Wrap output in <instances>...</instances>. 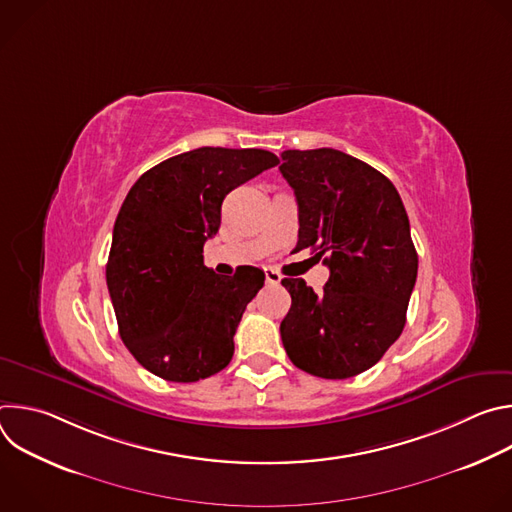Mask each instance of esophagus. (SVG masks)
<instances>
[{
    "label": "esophagus",
    "instance_id": "1",
    "mask_svg": "<svg viewBox=\"0 0 512 512\" xmlns=\"http://www.w3.org/2000/svg\"><path fill=\"white\" fill-rule=\"evenodd\" d=\"M265 281H267V283L277 285V283L281 281V273H279V271H275L273 267H265Z\"/></svg>",
    "mask_w": 512,
    "mask_h": 512
}]
</instances>
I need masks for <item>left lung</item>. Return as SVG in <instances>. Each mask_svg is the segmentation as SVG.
<instances>
[{"label": "left lung", "instance_id": "left-lung-1", "mask_svg": "<svg viewBox=\"0 0 512 512\" xmlns=\"http://www.w3.org/2000/svg\"><path fill=\"white\" fill-rule=\"evenodd\" d=\"M281 160L300 212L296 251L312 249L330 269L320 294L304 279H281L291 296L283 348L314 377L348 379L403 332L417 279L409 218L391 180L344 152L287 150Z\"/></svg>", "mask_w": 512, "mask_h": 512}]
</instances>
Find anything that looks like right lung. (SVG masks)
Returning a JSON list of instances; mask_svg holds the SVG:
<instances>
[{"label": "right lung", "mask_w": 512, "mask_h": 512, "mask_svg": "<svg viewBox=\"0 0 512 512\" xmlns=\"http://www.w3.org/2000/svg\"><path fill=\"white\" fill-rule=\"evenodd\" d=\"M277 164L265 150L198 148L154 166L125 196L107 287L123 344L156 377L194 383L231 362L233 336L265 273L243 265L216 275L202 249L221 227L225 196Z\"/></svg>", "instance_id": "add662e5"}]
</instances>
